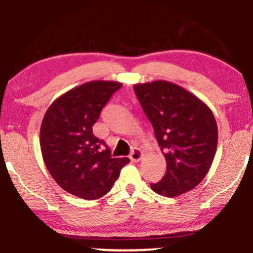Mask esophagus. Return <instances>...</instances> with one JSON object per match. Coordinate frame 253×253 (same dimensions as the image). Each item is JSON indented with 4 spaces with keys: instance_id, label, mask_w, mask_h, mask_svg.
Masks as SVG:
<instances>
[{
    "instance_id": "1",
    "label": "esophagus",
    "mask_w": 253,
    "mask_h": 253,
    "mask_svg": "<svg viewBox=\"0 0 253 253\" xmlns=\"http://www.w3.org/2000/svg\"><path fill=\"white\" fill-rule=\"evenodd\" d=\"M130 161L133 162H139L141 158H143V152L138 149V147H133L132 151L129 153Z\"/></svg>"
}]
</instances>
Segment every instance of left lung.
<instances>
[{
	"instance_id": "obj_1",
	"label": "left lung",
	"mask_w": 253,
	"mask_h": 253,
	"mask_svg": "<svg viewBox=\"0 0 253 253\" xmlns=\"http://www.w3.org/2000/svg\"><path fill=\"white\" fill-rule=\"evenodd\" d=\"M133 89L167 162L165 175L151 183V189L168 197L194 189L216 152L217 126L210 107L168 81L135 84Z\"/></svg>"
}]
</instances>
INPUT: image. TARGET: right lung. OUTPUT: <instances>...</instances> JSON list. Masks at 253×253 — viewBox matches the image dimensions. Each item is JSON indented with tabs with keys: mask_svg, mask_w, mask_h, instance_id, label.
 I'll return each instance as SVG.
<instances>
[{
	"mask_svg": "<svg viewBox=\"0 0 253 253\" xmlns=\"http://www.w3.org/2000/svg\"><path fill=\"white\" fill-rule=\"evenodd\" d=\"M123 84L94 81L69 90L46 110L40 147L48 172L62 189L84 200L100 199L112 189L128 158H113L92 126Z\"/></svg>",
	"mask_w": 253,
	"mask_h": 253,
	"instance_id": "right-lung-1",
	"label": "right lung"
}]
</instances>
